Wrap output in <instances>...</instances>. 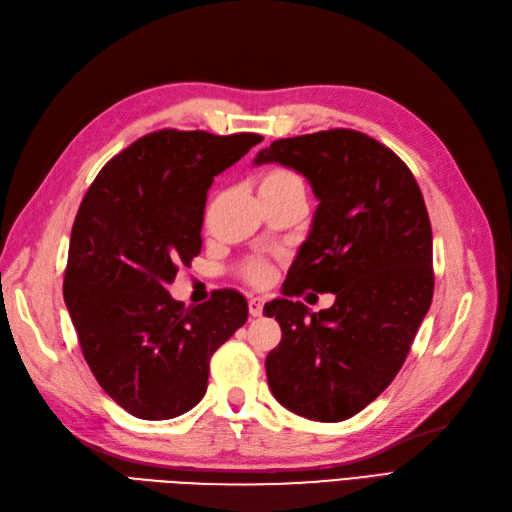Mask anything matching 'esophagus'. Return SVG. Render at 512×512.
Listing matches in <instances>:
<instances>
[{
	"label": "esophagus",
	"mask_w": 512,
	"mask_h": 512,
	"mask_svg": "<svg viewBox=\"0 0 512 512\" xmlns=\"http://www.w3.org/2000/svg\"><path fill=\"white\" fill-rule=\"evenodd\" d=\"M247 307H250V314L256 318L262 314V307H265V299L262 297H250V301H247Z\"/></svg>",
	"instance_id": "34e87169"
}]
</instances>
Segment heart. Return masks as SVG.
I'll list each match as a JSON object with an SVG mask.
<instances>
[{
    "instance_id": "heart-1",
    "label": "heart",
    "mask_w": 512,
    "mask_h": 512,
    "mask_svg": "<svg viewBox=\"0 0 512 512\" xmlns=\"http://www.w3.org/2000/svg\"><path fill=\"white\" fill-rule=\"evenodd\" d=\"M288 190H305L303 188V179L294 173L290 168L284 166H273L265 173L260 175L258 179V192L260 196H269V194H282ZM243 275L245 280H250L252 284H267L269 277H271V267L269 262L265 260H250L247 265L243 267Z\"/></svg>"
}]
</instances>
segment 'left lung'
<instances>
[{
	"label": "left lung",
	"instance_id": "8db88e82",
	"mask_svg": "<svg viewBox=\"0 0 512 512\" xmlns=\"http://www.w3.org/2000/svg\"><path fill=\"white\" fill-rule=\"evenodd\" d=\"M301 173L318 198L312 230L265 305L282 327L267 354L273 397L290 412L337 423L369 406L404 365L433 297L431 224L399 156L363 132L335 128L280 138L254 164ZM305 289L336 303L309 315Z\"/></svg>",
	"mask_w": 512,
	"mask_h": 512
}]
</instances>
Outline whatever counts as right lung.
Segmentation results:
<instances>
[{"label":"right lung","instance_id":"add662e5","mask_svg":"<svg viewBox=\"0 0 512 512\" xmlns=\"http://www.w3.org/2000/svg\"><path fill=\"white\" fill-rule=\"evenodd\" d=\"M260 141L252 132H151L100 170L76 213L64 301L91 374L136 418L192 410L213 352L247 320L237 290L185 307L166 288L203 247L213 177Z\"/></svg>","mask_w":512,"mask_h":512}]
</instances>
